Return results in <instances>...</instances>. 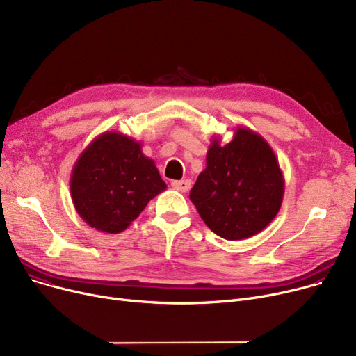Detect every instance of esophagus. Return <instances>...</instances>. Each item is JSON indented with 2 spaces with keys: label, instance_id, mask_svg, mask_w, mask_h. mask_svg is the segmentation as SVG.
Wrapping results in <instances>:
<instances>
[{
  "label": "esophagus",
  "instance_id": "34e87169",
  "mask_svg": "<svg viewBox=\"0 0 356 356\" xmlns=\"http://www.w3.org/2000/svg\"><path fill=\"white\" fill-rule=\"evenodd\" d=\"M172 186L179 192H189L192 188V181L189 179L186 180H175L172 181Z\"/></svg>",
  "mask_w": 356,
  "mask_h": 356
}]
</instances>
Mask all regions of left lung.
I'll return each instance as SVG.
<instances>
[{
  "instance_id": "obj_1",
  "label": "left lung",
  "mask_w": 356,
  "mask_h": 356,
  "mask_svg": "<svg viewBox=\"0 0 356 356\" xmlns=\"http://www.w3.org/2000/svg\"><path fill=\"white\" fill-rule=\"evenodd\" d=\"M283 196L284 177L273 148L247 127H236L228 144L219 136L211 138L207 168L189 195L208 228L229 241L267 228Z\"/></svg>"
}]
</instances>
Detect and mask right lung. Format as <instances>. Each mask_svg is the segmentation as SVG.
<instances>
[{"mask_svg":"<svg viewBox=\"0 0 356 356\" xmlns=\"http://www.w3.org/2000/svg\"><path fill=\"white\" fill-rule=\"evenodd\" d=\"M141 145L117 131H105L74 161L70 196L90 228L120 234L165 191L154 160L143 154Z\"/></svg>","mask_w":356,"mask_h":356,"instance_id":"right-lung-1","label":"right lung"}]
</instances>
